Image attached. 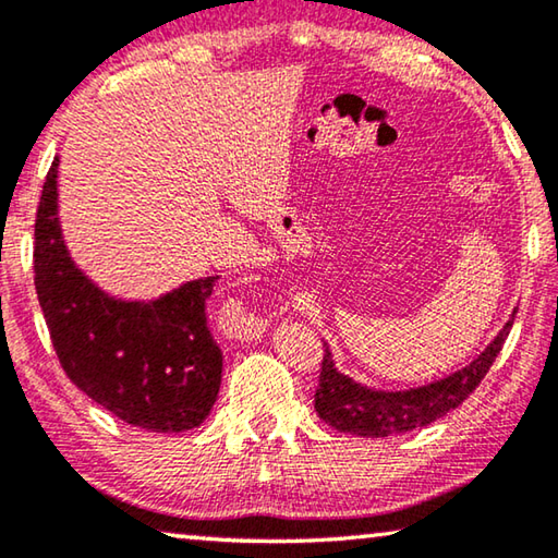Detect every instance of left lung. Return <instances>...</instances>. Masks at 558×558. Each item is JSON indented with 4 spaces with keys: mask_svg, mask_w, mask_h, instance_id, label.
Listing matches in <instances>:
<instances>
[{
    "mask_svg": "<svg viewBox=\"0 0 558 558\" xmlns=\"http://www.w3.org/2000/svg\"><path fill=\"white\" fill-rule=\"evenodd\" d=\"M514 315L507 319V325L499 329V335L487 344L485 352L472 359L465 369L409 391H374L352 381L342 372H337L332 352L325 344L323 372H319V384L315 391V411L327 426L362 438L401 436V433H409L413 428L428 426L440 415L458 409L485 379L497 354L502 352Z\"/></svg>",
    "mask_w": 558,
    "mask_h": 558,
    "instance_id": "1",
    "label": "left lung"
}]
</instances>
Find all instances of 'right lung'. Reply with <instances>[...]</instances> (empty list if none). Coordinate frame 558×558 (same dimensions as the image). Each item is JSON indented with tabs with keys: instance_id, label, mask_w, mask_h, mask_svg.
<instances>
[{
	"instance_id": "obj_1",
	"label": "right lung",
	"mask_w": 558,
	"mask_h": 558,
	"mask_svg": "<svg viewBox=\"0 0 558 558\" xmlns=\"http://www.w3.org/2000/svg\"><path fill=\"white\" fill-rule=\"evenodd\" d=\"M59 159L46 174L34 223V286L69 379L130 426L192 430L209 415L223 354L206 325L216 278L153 302L108 298L73 266L56 206Z\"/></svg>"
}]
</instances>
